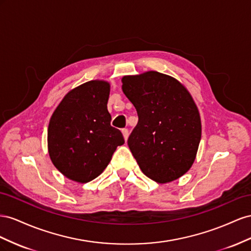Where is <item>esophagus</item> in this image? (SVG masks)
Masks as SVG:
<instances>
[{"label": "esophagus", "mask_w": 251, "mask_h": 251, "mask_svg": "<svg viewBox=\"0 0 251 251\" xmlns=\"http://www.w3.org/2000/svg\"><path fill=\"white\" fill-rule=\"evenodd\" d=\"M122 133H123V137H124L125 141H127L128 137H129V131H128L127 128H123V129H122Z\"/></svg>", "instance_id": "obj_1"}]
</instances>
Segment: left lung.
Masks as SVG:
<instances>
[{"label":"left lung","instance_id":"obj_1","mask_svg":"<svg viewBox=\"0 0 251 251\" xmlns=\"http://www.w3.org/2000/svg\"><path fill=\"white\" fill-rule=\"evenodd\" d=\"M139 121L128 146L141 170L156 183L175 181L195 162L202 125L198 107L175 77L147 71L122 78Z\"/></svg>","mask_w":251,"mask_h":251}]
</instances>
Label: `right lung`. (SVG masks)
I'll return each mask as SVG.
<instances>
[{
	"instance_id": "add662e5",
	"label": "right lung",
	"mask_w": 251,
	"mask_h": 251,
	"mask_svg": "<svg viewBox=\"0 0 251 251\" xmlns=\"http://www.w3.org/2000/svg\"><path fill=\"white\" fill-rule=\"evenodd\" d=\"M109 91V83L104 81L77 86L64 97L50 119V159L70 180L92 181L108 165L117 147L124 144L123 134L110 125Z\"/></svg>"
}]
</instances>
